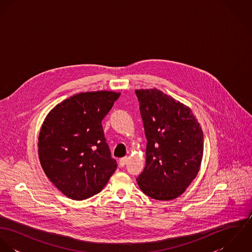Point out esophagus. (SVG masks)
Instances as JSON below:
<instances>
[{
    "instance_id": "esophagus-1",
    "label": "esophagus",
    "mask_w": 252,
    "mask_h": 252,
    "mask_svg": "<svg viewBox=\"0 0 252 252\" xmlns=\"http://www.w3.org/2000/svg\"><path fill=\"white\" fill-rule=\"evenodd\" d=\"M128 159H129L128 157H123V158H121V159H120V161H119V166L123 168V167H124L126 164H127V162H128Z\"/></svg>"
}]
</instances>
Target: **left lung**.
I'll return each instance as SVG.
<instances>
[{
    "mask_svg": "<svg viewBox=\"0 0 252 252\" xmlns=\"http://www.w3.org/2000/svg\"><path fill=\"white\" fill-rule=\"evenodd\" d=\"M147 140L145 167L137 181L145 195L174 200L197 177L204 153V134L189 107L162 91L138 89Z\"/></svg>",
    "mask_w": 252,
    "mask_h": 252,
    "instance_id": "1",
    "label": "left lung"
}]
</instances>
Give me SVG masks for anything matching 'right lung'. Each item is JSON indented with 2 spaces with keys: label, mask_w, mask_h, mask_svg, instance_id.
<instances>
[{
  "label": "right lung",
  "mask_w": 252,
  "mask_h": 252,
  "mask_svg": "<svg viewBox=\"0 0 252 252\" xmlns=\"http://www.w3.org/2000/svg\"><path fill=\"white\" fill-rule=\"evenodd\" d=\"M120 93H78L52 108L41 125L37 152L49 180L68 198L81 201L101 192L117 168L102 120Z\"/></svg>",
  "instance_id": "1"
}]
</instances>
